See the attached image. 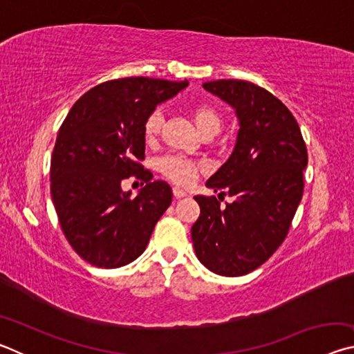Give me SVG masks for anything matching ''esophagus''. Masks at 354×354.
<instances>
[{
  "label": "esophagus",
  "instance_id": "obj_1",
  "mask_svg": "<svg viewBox=\"0 0 354 354\" xmlns=\"http://www.w3.org/2000/svg\"><path fill=\"white\" fill-rule=\"evenodd\" d=\"M173 195H175L176 200H178V198H184V196H187V194H185V192H184L183 189H179V187H173Z\"/></svg>",
  "mask_w": 354,
  "mask_h": 354
}]
</instances>
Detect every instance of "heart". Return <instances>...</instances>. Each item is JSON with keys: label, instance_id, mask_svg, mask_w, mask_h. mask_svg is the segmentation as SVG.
Instances as JSON below:
<instances>
[{"label": "heart", "instance_id": "heart-1", "mask_svg": "<svg viewBox=\"0 0 354 354\" xmlns=\"http://www.w3.org/2000/svg\"><path fill=\"white\" fill-rule=\"evenodd\" d=\"M196 129L201 136H215L221 128V115L215 107L209 104H198L190 111ZM162 127V113L154 111L147 117L143 123V136L147 142H153L160 133ZM158 169L165 178L179 185H189L194 183L196 175L201 171V165L195 160L179 158V156H167L158 162Z\"/></svg>", "mask_w": 354, "mask_h": 354}]
</instances>
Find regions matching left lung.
Segmentation results:
<instances>
[{
    "instance_id": "1",
    "label": "left lung",
    "mask_w": 354,
    "mask_h": 354,
    "mask_svg": "<svg viewBox=\"0 0 354 354\" xmlns=\"http://www.w3.org/2000/svg\"><path fill=\"white\" fill-rule=\"evenodd\" d=\"M203 87L236 111L234 149L206 185L234 198L220 207L196 195L200 217L192 226L198 261L221 277H242L262 266L289 232L303 196L308 149L292 112L266 88L218 80Z\"/></svg>"
}]
</instances>
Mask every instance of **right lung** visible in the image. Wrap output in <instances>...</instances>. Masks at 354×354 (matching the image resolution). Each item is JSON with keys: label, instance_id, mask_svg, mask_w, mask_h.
Instances as JSON below:
<instances>
[{"label": "right lung", "instance_id": "right-lung-1", "mask_svg": "<svg viewBox=\"0 0 354 354\" xmlns=\"http://www.w3.org/2000/svg\"><path fill=\"white\" fill-rule=\"evenodd\" d=\"M187 86L142 76L107 81L65 117L51 156V198L68 243L92 266L117 268L137 259L171 205L170 185L151 181L140 164L143 123ZM129 176L146 184L134 199L121 189Z\"/></svg>", "mask_w": 354, "mask_h": 354}]
</instances>
